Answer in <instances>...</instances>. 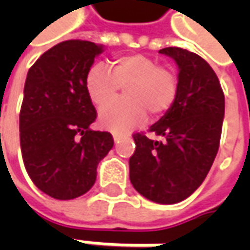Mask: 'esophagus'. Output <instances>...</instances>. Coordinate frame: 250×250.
Returning <instances> with one entry per match:
<instances>
[{
    "mask_svg": "<svg viewBox=\"0 0 250 250\" xmlns=\"http://www.w3.org/2000/svg\"><path fill=\"white\" fill-rule=\"evenodd\" d=\"M112 138H114V142H118L121 138V135H118V133H112Z\"/></svg>",
    "mask_w": 250,
    "mask_h": 250,
    "instance_id": "1",
    "label": "esophagus"
}]
</instances>
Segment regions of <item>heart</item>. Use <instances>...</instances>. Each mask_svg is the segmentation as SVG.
<instances>
[{
	"label": "heart",
	"instance_id": "heart-1",
	"mask_svg": "<svg viewBox=\"0 0 250 250\" xmlns=\"http://www.w3.org/2000/svg\"><path fill=\"white\" fill-rule=\"evenodd\" d=\"M87 96L96 105L113 100L124 87L122 101L104 106L99 112L103 128L125 132L146 120L163 117L177 100L179 82L171 68L145 54L122 55L110 62V69L96 63L86 73Z\"/></svg>",
	"mask_w": 250,
	"mask_h": 250
}]
</instances>
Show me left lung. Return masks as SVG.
Masks as SVG:
<instances>
[{
  "label": "left lung",
  "mask_w": 250,
  "mask_h": 250,
  "mask_svg": "<svg viewBox=\"0 0 250 250\" xmlns=\"http://www.w3.org/2000/svg\"><path fill=\"white\" fill-rule=\"evenodd\" d=\"M160 53L177 62L179 90L171 110L149 129L161 140L133 135L129 179L142 196L174 205L190 196L213 166L226 101L216 72L202 57L179 47Z\"/></svg>",
  "instance_id": "8db88e82"
}]
</instances>
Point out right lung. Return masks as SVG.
Here are the masks:
<instances>
[{
	"label": "right lung",
	"mask_w": 250,
	"mask_h": 250,
	"mask_svg": "<svg viewBox=\"0 0 250 250\" xmlns=\"http://www.w3.org/2000/svg\"><path fill=\"white\" fill-rule=\"evenodd\" d=\"M103 45L66 40L32 65L24 82L19 136L24 168L45 195L69 200L84 195L97 166L114 146L110 132L91 130L97 112L84 79Z\"/></svg>",
	"instance_id": "obj_1"
}]
</instances>
